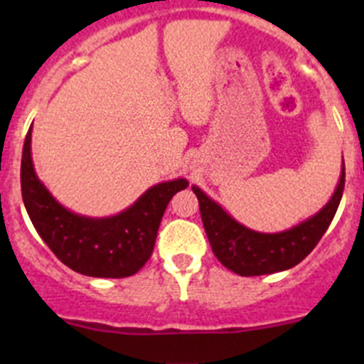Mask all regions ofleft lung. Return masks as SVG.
Instances as JSON below:
<instances>
[{
    "instance_id": "8db88e82",
    "label": "left lung",
    "mask_w": 364,
    "mask_h": 364,
    "mask_svg": "<svg viewBox=\"0 0 364 364\" xmlns=\"http://www.w3.org/2000/svg\"><path fill=\"white\" fill-rule=\"evenodd\" d=\"M200 205V217L215 257L228 269L242 277L268 275L297 266L317 246L339 208L345 189V160L339 182L330 200L306 220L277 233L255 231L235 220L218 202L198 186H191Z\"/></svg>"
}]
</instances>
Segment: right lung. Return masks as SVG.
I'll use <instances>...</instances> for the list:
<instances>
[{
	"label": "right lung",
	"instance_id": "1",
	"mask_svg": "<svg viewBox=\"0 0 364 364\" xmlns=\"http://www.w3.org/2000/svg\"><path fill=\"white\" fill-rule=\"evenodd\" d=\"M32 125L21 154V195L32 226L54 255L87 277L122 279L149 260L167 204L189 186L167 180L147 189L129 208L111 217H87L67 210L38 178L32 164Z\"/></svg>",
	"mask_w": 364,
	"mask_h": 364
}]
</instances>
